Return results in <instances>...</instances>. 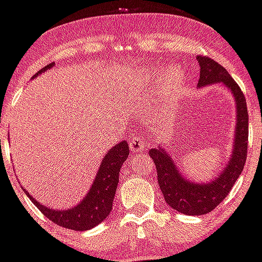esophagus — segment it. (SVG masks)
I'll return each instance as SVG.
<instances>
[{"label":"esophagus","instance_id":"34e87169","mask_svg":"<svg viewBox=\"0 0 262 262\" xmlns=\"http://www.w3.org/2000/svg\"><path fill=\"white\" fill-rule=\"evenodd\" d=\"M129 149L134 152H142L144 151V142L142 140V138L135 136L129 140Z\"/></svg>","mask_w":262,"mask_h":262}]
</instances>
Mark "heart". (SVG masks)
<instances>
[{
	"instance_id": "obj_1",
	"label": "heart",
	"mask_w": 262,
	"mask_h": 262,
	"mask_svg": "<svg viewBox=\"0 0 262 262\" xmlns=\"http://www.w3.org/2000/svg\"><path fill=\"white\" fill-rule=\"evenodd\" d=\"M176 77H177V72L173 71L172 73H170V80L168 81V84H166V86L164 88V93H169V92L172 90V88L174 86V85H173V84H174Z\"/></svg>"
}]
</instances>
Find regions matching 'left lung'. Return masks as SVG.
<instances>
[{"label": "left lung", "mask_w": 262, "mask_h": 262, "mask_svg": "<svg viewBox=\"0 0 262 262\" xmlns=\"http://www.w3.org/2000/svg\"><path fill=\"white\" fill-rule=\"evenodd\" d=\"M200 62L198 88L212 84H223L232 93L236 106L235 136L232 154L228 163L216 178L210 182H194L184 177L172 156L163 145L149 151L157 170V181L163 191L165 202L173 210L186 215H203L212 211L228 195L244 169L248 149V110L239 85L228 72L210 57L196 56Z\"/></svg>", "instance_id": "obj_1"}]
</instances>
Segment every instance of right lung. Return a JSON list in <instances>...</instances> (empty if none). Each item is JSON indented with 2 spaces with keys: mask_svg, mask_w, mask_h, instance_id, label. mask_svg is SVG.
<instances>
[{
  "mask_svg": "<svg viewBox=\"0 0 262 262\" xmlns=\"http://www.w3.org/2000/svg\"><path fill=\"white\" fill-rule=\"evenodd\" d=\"M53 67L48 64L41 68L32 78L38 77L40 73L48 71ZM129 155L128 144L126 140L115 144L110 151L106 152L102 163L97 170L96 178L90 186L86 195L72 209L68 210H55L47 207L38 201L26 190L25 194L34 202V205L40 210L46 216L55 224L69 228L73 231H86L96 227L106 219L113 209L115 191H117L118 182H119V170Z\"/></svg>",
  "mask_w": 262,
  "mask_h": 262,
  "instance_id": "add662e5",
  "label": "right lung"
}]
</instances>
